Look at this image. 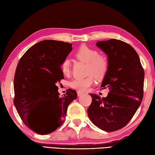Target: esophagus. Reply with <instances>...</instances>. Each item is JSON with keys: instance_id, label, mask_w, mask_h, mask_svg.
<instances>
[{"instance_id": "34e87169", "label": "esophagus", "mask_w": 155, "mask_h": 155, "mask_svg": "<svg viewBox=\"0 0 155 155\" xmlns=\"http://www.w3.org/2000/svg\"><path fill=\"white\" fill-rule=\"evenodd\" d=\"M83 93H83V92H81V91H77V95H78V97H80L81 95H82Z\"/></svg>"}]
</instances>
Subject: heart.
Returning a JSON list of instances; mask_svg holds the SVG:
<instances>
[{
    "instance_id": "obj_1",
    "label": "heart",
    "mask_w": 155,
    "mask_h": 155,
    "mask_svg": "<svg viewBox=\"0 0 155 155\" xmlns=\"http://www.w3.org/2000/svg\"><path fill=\"white\" fill-rule=\"evenodd\" d=\"M74 57L78 60L87 62L88 74H93L97 77H102L106 73L108 68L107 58L98 54L96 49L92 48L86 45H82L74 52ZM61 69L64 75H68L71 72V64L68 59H65L61 63ZM94 83V78L90 75L86 78H77L71 83V86L75 89L87 91Z\"/></svg>"
}]
</instances>
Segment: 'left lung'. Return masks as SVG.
Returning a JSON list of instances; mask_svg holds the SVG:
<instances>
[{"mask_svg": "<svg viewBox=\"0 0 155 155\" xmlns=\"http://www.w3.org/2000/svg\"><path fill=\"white\" fill-rule=\"evenodd\" d=\"M97 47L107 55L108 68L101 87L108 88L107 97L90 94L88 116L101 130L113 132L126 126L143 98L144 72L136 51L117 39L98 41Z\"/></svg>", "mask_w": 155, "mask_h": 155, "instance_id": "8db88e82", "label": "left lung"}]
</instances>
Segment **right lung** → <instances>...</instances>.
Listing matches in <instances>:
<instances>
[{
  "instance_id": "add662e5",
  "label": "right lung",
  "mask_w": 155,
  "mask_h": 155,
  "mask_svg": "<svg viewBox=\"0 0 155 155\" xmlns=\"http://www.w3.org/2000/svg\"><path fill=\"white\" fill-rule=\"evenodd\" d=\"M72 44L45 40L28 48L16 67L14 104L23 123L40 134L53 132L63 123L68 105L77 98L68 89L61 97L56 83L64 78L61 65L72 50ZM42 116L49 118L45 127L37 124Z\"/></svg>"
}]
</instances>
